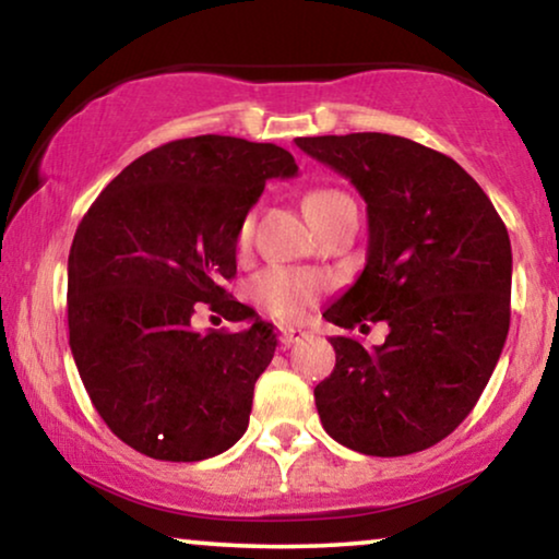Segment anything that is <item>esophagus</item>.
Segmentation results:
<instances>
[{
  "label": "esophagus",
  "mask_w": 559,
  "mask_h": 559,
  "mask_svg": "<svg viewBox=\"0 0 559 559\" xmlns=\"http://www.w3.org/2000/svg\"><path fill=\"white\" fill-rule=\"evenodd\" d=\"M305 335H308V331H302L300 325H289V328H285V331L280 333V343H282V348H289V346H295V343H300Z\"/></svg>",
  "instance_id": "esophagus-1"
}]
</instances>
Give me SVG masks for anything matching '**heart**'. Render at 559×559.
<instances>
[{"label": "heart", "instance_id": "b5f03b06", "mask_svg": "<svg viewBox=\"0 0 559 559\" xmlns=\"http://www.w3.org/2000/svg\"><path fill=\"white\" fill-rule=\"evenodd\" d=\"M343 201H350V198L346 193H341V190H333V188L310 190L302 201L305 216H308L310 224L316 226L328 211L335 209V205ZM249 234H251V224L247 218L241 221L239 234H236L239 247H243V243L249 241ZM249 289H251V297H254L264 310H270L272 316H277L282 320H289V318H297V312H300L305 305L316 300L320 280L316 274H308V272L285 270V266H270V270L259 272L257 277L251 280Z\"/></svg>", "mask_w": 559, "mask_h": 559}]
</instances>
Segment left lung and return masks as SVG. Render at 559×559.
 <instances>
[{
    "mask_svg": "<svg viewBox=\"0 0 559 559\" xmlns=\"http://www.w3.org/2000/svg\"><path fill=\"white\" fill-rule=\"evenodd\" d=\"M354 182L369 216L361 277L323 312L381 346L333 335L335 369L316 386L325 432L356 453L432 448L471 409L499 361L511 318V241L484 188L455 159L404 136H297Z\"/></svg>",
    "mask_w": 559,
    "mask_h": 559,
    "instance_id": "1",
    "label": "left lung"
}]
</instances>
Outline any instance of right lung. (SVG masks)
Here are the masks:
<instances>
[{
    "instance_id": "right-lung-1",
    "label": "right lung",
    "mask_w": 559,
    "mask_h": 559,
    "mask_svg": "<svg viewBox=\"0 0 559 559\" xmlns=\"http://www.w3.org/2000/svg\"><path fill=\"white\" fill-rule=\"evenodd\" d=\"M297 175L270 142L201 134L127 165L75 228L68 333L83 386L109 430L155 461L193 463L247 432L274 325L221 282L236 234L270 178ZM205 301L247 332L192 331Z\"/></svg>"
}]
</instances>
